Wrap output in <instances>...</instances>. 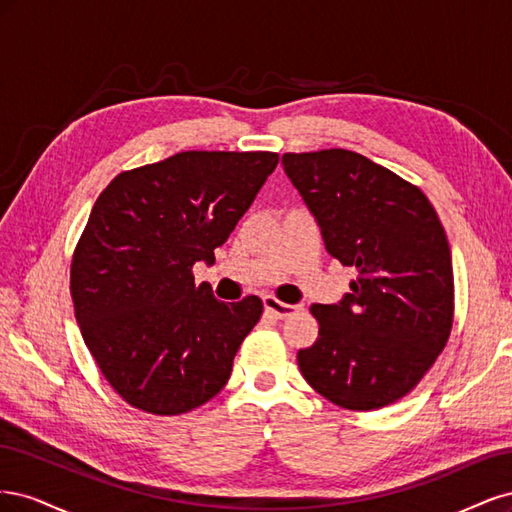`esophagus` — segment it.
Instances as JSON below:
<instances>
[{
	"mask_svg": "<svg viewBox=\"0 0 512 512\" xmlns=\"http://www.w3.org/2000/svg\"><path fill=\"white\" fill-rule=\"evenodd\" d=\"M262 303H265V309L275 318H286V316H290L292 312H297V309H299V307H294V305L277 301L275 297H271V294H269V297L262 299Z\"/></svg>",
	"mask_w": 512,
	"mask_h": 512,
	"instance_id": "34e87169",
	"label": "esophagus"
}]
</instances>
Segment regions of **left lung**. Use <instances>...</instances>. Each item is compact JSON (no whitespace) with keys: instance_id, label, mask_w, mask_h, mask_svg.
Returning <instances> with one entry per match:
<instances>
[{"instance_id":"left-lung-1","label":"left lung","mask_w":512,"mask_h":512,"mask_svg":"<svg viewBox=\"0 0 512 512\" xmlns=\"http://www.w3.org/2000/svg\"><path fill=\"white\" fill-rule=\"evenodd\" d=\"M282 164L327 252L356 269L342 301L309 307L320 331L297 354L301 374L335 406H389L421 382L453 329V260L442 222L421 188L361 153H284Z\"/></svg>"}]
</instances>
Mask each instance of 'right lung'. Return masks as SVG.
<instances>
[{
    "label": "right lung",
    "instance_id": "right-lung-1",
    "mask_svg": "<svg viewBox=\"0 0 512 512\" xmlns=\"http://www.w3.org/2000/svg\"><path fill=\"white\" fill-rule=\"evenodd\" d=\"M280 156L181 151L123 170L98 196L70 267L74 316L108 384L158 416L218 395L262 301L224 303L194 284Z\"/></svg>",
    "mask_w": 512,
    "mask_h": 512
}]
</instances>
